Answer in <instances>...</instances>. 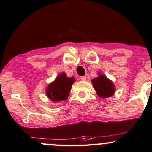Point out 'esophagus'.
Masks as SVG:
<instances>
[{
    "label": "esophagus",
    "mask_w": 152,
    "mask_h": 152,
    "mask_svg": "<svg viewBox=\"0 0 152 152\" xmlns=\"http://www.w3.org/2000/svg\"><path fill=\"white\" fill-rule=\"evenodd\" d=\"M87 77L86 76H81V81H86V78Z\"/></svg>",
    "instance_id": "34e87169"
}]
</instances>
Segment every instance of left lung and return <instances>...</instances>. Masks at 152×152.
I'll list each match as a JSON object with an SVG mask.
<instances>
[{
  "mask_svg": "<svg viewBox=\"0 0 152 152\" xmlns=\"http://www.w3.org/2000/svg\"><path fill=\"white\" fill-rule=\"evenodd\" d=\"M92 83L98 96L108 98L114 94V85L112 81H110L103 75H100L98 78H94L92 80Z\"/></svg>",
  "mask_w": 152,
  "mask_h": 152,
  "instance_id": "8db88e82",
  "label": "left lung"
}]
</instances>
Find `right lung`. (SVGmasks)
Listing matches in <instances>:
<instances>
[{"instance_id": "right-lung-1", "label": "right lung", "mask_w": 152, "mask_h": 152, "mask_svg": "<svg viewBox=\"0 0 152 152\" xmlns=\"http://www.w3.org/2000/svg\"><path fill=\"white\" fill-rule=\"evenodd\" d=\"M74 81V78L66 77L64 73L59 74L55 81L47 87V96L54 102L65 100L69 96Z\"/></svg>"}]
</instances>
